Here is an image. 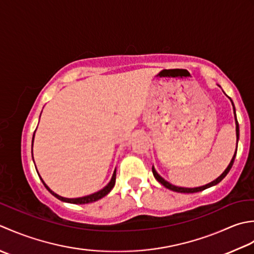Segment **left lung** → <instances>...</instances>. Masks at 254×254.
<instances>
[{"instance_id": "obj_1", "label": "left lung", "mask_w": 254, "mask_h": 254, "mask_svg": "<svg viewBox=\"0 0 254 254\" xmlns=\"http://www.w3.org/2000/svg\"><path fill=\"white\" fill-rule=\"evenodd\" d=\"M232 105H234V104H232ZM234 110H235V106H234ZM235 116H236V112H235ZM236 132H237V144H238V139H239V124H238V122H237V118H236ZM236 151H237V150H236ZM235 158H236V152H235V154H234V157H232V159H231V161H230V163H229V165H228V168H227V169L225 170V172L222 173L218 179H216L215 181H213V182H211V183L206 184V185H204V186H200V188H195V189L178 188V186H174V185H172V184H170L169 182H167V181L163 180V179H162L161 177H160V175L157 173V171L154 170V168H152V173H153V177L156 178V180L158 181V182H160L163 186H165V188L171 190H174V192H178V193H196V192H200V190H206V189H208V188H210V186H214V185H216V184H218L221 180H224V178L226 177L227 174L229 173L230 169L232 168V164H234V162H235Z\"/></svg>"}]
</instances>
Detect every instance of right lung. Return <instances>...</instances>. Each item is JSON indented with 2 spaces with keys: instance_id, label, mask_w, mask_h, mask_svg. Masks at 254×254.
<instances>
[{
  "instance_id": "obj_1",
  "label": "right lung",
  "mask_w": 254,
  "mask_h": 254,
  "mask_svg": "<svg viewBox=\"0 0 254 254\" xmlns=\"http://www.w3.org/2000/svg\"><path fill=\"white\" fill-rule=\"evenodd\" d=\"M33 141H34V136H33ZM115 180H116V171H114L111 182L108 183L104 189L101 190H98V192H96V193H94V194L87 195V196H84V197H79V198H65V197H61V196H59V195H57L56 193H54L53 190H51L48 188V186L45 184V182H44L43 180H41V182L44 183L45 188L47 189V190H49V192L55 196V197H57V198L62 200V201H66V203H71V204H87V203H93V201L101 199L102 197H104L105 195H107L108 193H110L111 190H112V189L114 188V185H115Z\"/></svg>"
}]
</instances>
